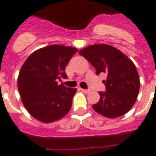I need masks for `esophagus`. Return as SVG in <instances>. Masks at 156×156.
I'll use <instances>...</instances> for the list:
<instances>
[{"instance_id":"obj_1","label":"esophagus","mask_w":156,"mask_h":156,"mask_svg":"<svg viewBox=\"0 0 156 156\" xmlns=\"http://www.w3.org/2000/svg\"><path fill=\"white\" fill-rule=\"evenodd\" d=\"M80 90L83 92H84V93H88L89 92V90H87V89H83V88H80Z\"/></svg>"}]
</instances>
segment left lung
Wrapping results in <instances>:
<instances>
[{"label": "left lung", "mask_w": 156, "mask_h": 156, "mask_svg": "<svg viewBox=\"0 0 156 156\" xmlns=\"http://www.w3.org/2000/svg\"><path fill=\"white\" fill-rule=\"evenodd\" d=\"M91 63L97 73H106L105 92H99L100 101L93 110L109 119L120 117L133 106L138 96L140 78L133 62L125 54L107 44H95L79 51Z\"/></svg>", "instance_id": "1"}]
</instances>
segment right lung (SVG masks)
I'll list each match as a JSON object with an SVG mask.
<instances>
[{"label":"right lung","mask_w":156,"mask_h":156,"mask_svg":"<svg viewBox=\"0 0 156 156\" xmlns=\"http://www.w3.org/2000/svg\"><path fill=\"white\" fill-rule=\"evenodd\" d=\"M78 49L52 45L37 50L20 69L18 89L23 106L41 123L59 120L69 112L76 88L65 87L58 79L66 78L65 68Z\"/></svg>","instance_id":"right-lung-1"}]
</instances>
